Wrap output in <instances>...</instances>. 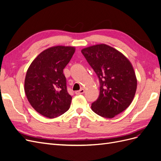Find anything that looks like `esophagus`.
Instances as JSON below:
<instances>
[{"mask_svg":"<svg viewBox=\"0 0 161 161\" xmlns=\"http://www.w3.org/2000/svg\"><path fill=\"white\" fill-rule=\"evenodd\" d=\"M84 92H85V89H81L79 90V91H76L75 93H76V95H80V94H83Z\"/></svg>","mask_w":161,"mask_h":161,"instance_id":"esophagus-1","label":"esophagus"}]
</instances>
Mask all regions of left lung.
<instances>
[{
  "instance_id": "1",
  "label": "left lung",
  "mask_w": 161,
  "mask_h": 161,
  "mask_svg": "<svg viewBox=\"0 0 161 161\" xmlns=\"http://www.w3.org/2000/svg\"><path fill=\"white\" fill-rule=\"evenodd\" d=\"M81 52L94 70L100 82V93L91 109L106 118H113L127 109L137 88V79L130 61L108 45L97 44Z\"/></svg>"
}]
</instances>
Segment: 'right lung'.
Returning <instances> with one entry per match:
<instances>
[{
	"mask_svg": "<svg viewBox=\"0 0 161 161\" xmlns=\"http://www.w3.org/2000/svg\"><path fill=\"white\" fill-rule=\"evenodd\" d=\"M75 52L72 46L49 47L41 52L27 69L24 84L27 100L46 118H56L70 108L72 97L67 91L63 69Z\"/></svg>",
	"mask_w": 161,
	"mask_h": 161,
	"instance_id": "obj_1",
	"label": "right lung"
}]
</instances>
